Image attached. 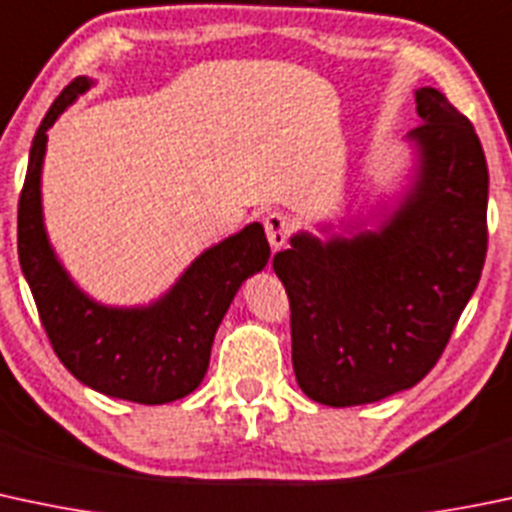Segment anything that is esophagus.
Segmentation results:
<instances>
[{"mask_svg":"<svg viewBox=\"0 0 512 512\" xmlns=\"http://www.w3.org/2000/svg\"><path fill=\"white\" fill-rule=\"evenodd\" d=\"M265 233H267V240H270L272 250H279V247L287 245L289 233H292V220H289V215L277 213V211L267 215Z\"/></svg>","mask_w":512,"mask_h":512,"instance_id":"34e87169","label":"esophagus"}]
</instances>
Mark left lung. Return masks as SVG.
<instances>
[{
    "label": "left lung",
    "mask_w": 512,
    "mask_h": 512,
    "mask_svg": "<svg viewBox=\"0 0 512 512\" xmlns=\"http://www.w3.org/2000/svg\"><path fill=\"white\" fill-rule=\"evenodd\" d=\"M410 184L380 225L301 233L272 267L292 306L306 397L355 407L410 390L434 368L486 262L488 166L476 129L437 88L414 90ZM378 215V213H375Z\"/></svg>",
    "instance_id": "8db88e82"
}]
</instances>
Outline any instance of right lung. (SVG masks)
<instances>
[{
	"mask_svg": "<svg viewBox=\"0 0 512 512\" xmlns=\"http://www.w3.org/2000/svg\"><path fill=\"white\" fill-rule=\"evenodd\" d=\"M75 78L46 112L29 152L19 198V262L48 341L83 385L107 397L164 405L201 385L215 331L247 277L265 270L270 242L260 223L203 250L152 304L107 306L85 294L58 260L43 225L41 171L48 129L93 88Z\"/></svg>",
	"mask_w": 512,
	"mask_h": 512,
	"instance_id": "right-lung-1",
	"label": "right lung"
}]
</instances>
